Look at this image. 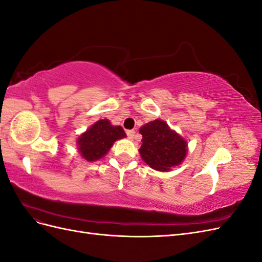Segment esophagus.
Instances as JSON below:
<instances>
[{
	"label": "esophagus",
	"mask_w": 262,
	"mask_h": 262,
	"mask_svg": "<svg viewBox=\"0 0 262 262\" xmlns=\"http://www.w3.org/2000/svg\"><path fill=\"white\" fill-rule=\"evenodd\" d=\"M126 136H128V139L133 140L134 136H136V131H134V130H129V131H126Z\"/></svg>",
	"instance_id": "1"
}]
</instances>
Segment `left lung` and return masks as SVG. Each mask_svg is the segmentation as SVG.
I'll list each match as a JSON object with an SVG mask.
<instances>
[{"label":"left lung","mask_w":262,"mask_h":262,"mask_svg":"<svg viewBox=\"0 0 262 262\" xmlns=\"http://www.w3.org/2000/svg\"><path fill=\"white\" fill-rule=\"evenodd\" d=\"M142 134L139 149L142 160L157 171H169L180 165L187 156L188 143L179 133L160 119L140 128Z\"/></svg>","instance_id":"1"}]
</instances>
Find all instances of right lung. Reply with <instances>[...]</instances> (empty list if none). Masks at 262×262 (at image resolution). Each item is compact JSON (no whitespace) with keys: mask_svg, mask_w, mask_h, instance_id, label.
Segmentation results:
<instances>
[{"mask_svg":"<svg viewBox=\"0 0 262 262\" xmlns=\"http://www.w3.org/2000/svg\"><path fill=\"white\" fill-rule=\"evenodd\" d=\"M126 137L120 125H113L108 119H101L78 136V152L87 162H96L107 155L117 140Z\"/></svg>","mask_w":262,"mask_h":262,"instance_id":"1","label":"right lung"}]
</instances>
